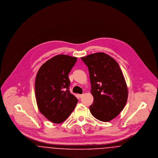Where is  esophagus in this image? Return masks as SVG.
<instances>
[{"mask_svg":"<svg viewBox=\"0 0 158 158\" xmlns=\"http://www.w3.org/2000/svg\"><path fill=\"white\" fill-rule=\"evenodd\" d=\"M83 95V94H79L77 96H78V97H79V98H81L82 97Z\"/></svg>","mask_w":158,"mask_h":158,"instance_id":"1","label":"esophagus"}]
</instances>
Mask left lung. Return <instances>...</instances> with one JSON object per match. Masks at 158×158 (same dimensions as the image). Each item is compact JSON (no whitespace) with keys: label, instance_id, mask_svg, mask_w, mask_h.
I'll list each match as a JSON object with an SVG mask.
<instances>
[{"label":"left lung","instance_id":"left-lung-1","mask_svg":"<svg viewBox=\"0 0 158 158\" xmlns=\"http://www.w3.org/2000/svg\"><path fill=\"white\" fill-rule=\"evenodd\" d=\"M81 59L89 73L94 97L90 113L98 120H112L123 111L127 101V86L119 64L104 53L92 54Z\"/></svg>","mask_w":158,"mask_h":158}]
</instances>
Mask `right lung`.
Segmentation results:
<instances>
[{
  "label": "right lung",
  "mask_w": 158,
  "mask_h": 158,
  "mask_svg": "<svg viewBox=\"0 0 158 158\" xmlns=\"http://www.w3.org/2000/svg\"><path fill=\"white\" fill-rule=\"evenodd\" d=\"M77 57L57 55L40 68L35 82L38 110L48 120L60 124L72 113L78 99L70 92L68 75Z\"/></svg>",
  "instance_id": "add662e5"
}]
</instances>
